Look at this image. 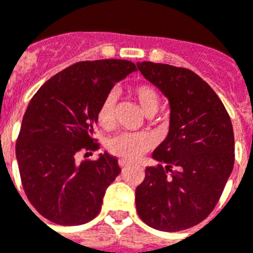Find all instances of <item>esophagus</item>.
<instances>
[{"label":"esophagus","instance_id":"obj_1","mask_svg":"<svg viewBox=\"0 0 253 253\" xmlns=\"http://www.w3.org/2000/svg\"><path fill=\"white\" fill-rule=\"evenodd\" d=\"M119 166L122 167V168H126V167L130 166V163L126 162V160H124V159H120L119 160Z\"/></svg>","mask_w":253,"mask_h":253}]
</instances>
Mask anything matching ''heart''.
Here are the masks:
<instances>
[{"label":"heart","mask_w":253,"mask_h":253,"mask_svg":"<svg viewBox=\"0 0 253 253\" xmlns=\"http://www.w3.org/2000/svg\"><path fill=\"white\" fill-rule=\"evenodd\" d=\"M131 95L147 116L156 114L160 107L162 99L155 87L149 84H138L130 87ZM118 95L110 91L103 97L97 110V122L104 129H111L115 125ZM154 139L147 133H129L123 131L112 137L107 143L108 151L112 155L124 160H137L145 152L151 150Z\"/></svg>","instance_id":"1"}]
</instances>
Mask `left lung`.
I'll list each match as a JSON object with an SVG mask.
<instances>
[{"instance_id": "obj_1", "label": "left lung", "mask_w": 253, "mask_h": 253, "mask_svg": "<svg viewBox=\"0 0 253 253\" xmlns=\"http://www.w3.org/2000/svg\"><path fill=\"white\" fill-rule=\"evenodd\" d=\"M141 74L169 99L170 124L135 189L141 220L162 231L195 226L213 211L234 167L230 116L214 90L195 72L152 62Z\"/></svg>"}]
</instances>
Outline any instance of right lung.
<instances>
[{
    "mask_svg": "<svg viewBox=\"0 0 253 253\" xmlns=\"http://www.w3.org/2000/svg\"><path fill=\"white\" fill-rule=\"evenodd\" d=\"M135 71L130 60H84L49 79L32 97L15 150L24 193L43 218L75 226L99 213L104 191L122 169L108 154L81 163L77 156L99 150L93 137L99 103Z\"/></svg>",
    "mask_w": 253,
    "mask_h": 253,
    "instance_id": "add662e5",
    "label": "right lung"
}]
</instances>
